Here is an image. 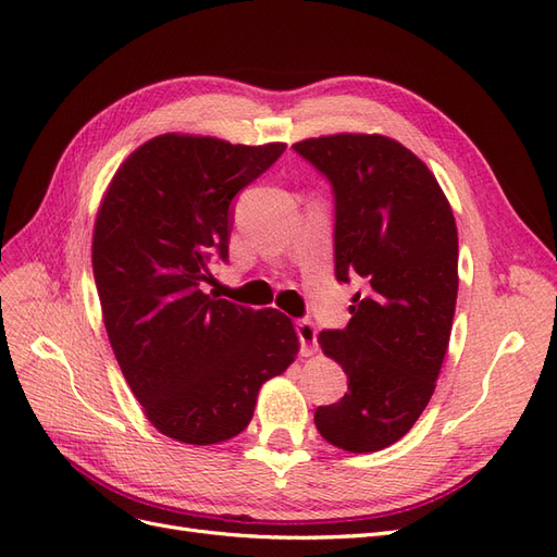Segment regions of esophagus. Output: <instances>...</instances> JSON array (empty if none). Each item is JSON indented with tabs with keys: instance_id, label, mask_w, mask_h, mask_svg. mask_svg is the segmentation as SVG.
Returning <instances> with one entry per match:
<instances>
[{
	"instance_id": "1",
	"label": "esophagus",
	"mask_w": 557,
	"mask_h": 557,
	"mask_svg": "<svg viewBox=\"0 0 557 557\" xmlns=\"http://www.w3.org/2000/svg\"><path fill=\"white\" fill-rule=\"evenodd\" d=\"M295 332L299 336V348H301V356H313L318 350V332L313 327V323L309 318H299L295 323Z\"/></svg>"
}]
</instances>
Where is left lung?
Masks as SVG:
<instances>
[{"instance_id": "1", "label": "left lung", "mask_w": 557, "mask_h": 557, "mask_svg": "<svg viewBox=\"0 0 557 557\" xmlns=\"http://www.w3.org/2000/svg\"><path fill=\"white\" fill-rule=\"evenodd\" d=\"M334 197V276L358 281L344 330L318 344L348 393L315 409L332 446L372 453L407 434L434 393L458 299V230L428 166L381 134H334L293 146Z\"/></svg>"}]
</instances>
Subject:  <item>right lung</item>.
Wrapping results in <instances>:
<instances>
[{
	"mask_svg": "<svg viewBox=\"0 0 557 557\" xmlns=\"http://www.w3.org/2000/svg\"><path fill=\"white\" fill-rule=\"evenodd\" d=\"M283 150L162 134L123 162L99 209L92 272L111 348L150 423L183 444L237 436L299 350L288 315L201 290L211 260L227 262L232 199Z\"/></svg>",
	"mask_w": 557,
	"mask_h": 557,
	"instance_id": "obj_1",
	"label": "right lung"
}]
</instances>
